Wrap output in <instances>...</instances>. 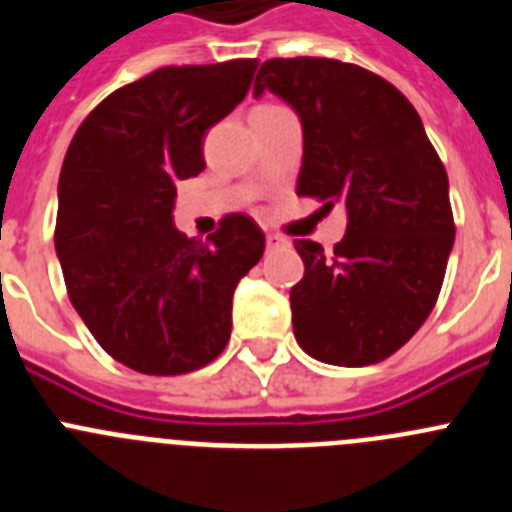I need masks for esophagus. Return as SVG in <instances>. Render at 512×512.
Masks as SVG:
<instances>
[{"label":"esophagus","mask_w":512,"mask_h":512,"mask_svg":"<svg viewBox=\"0 0 512 512\" xmlns=\"http://www.w3.org/2000/svg\"><path fill=\"white\" fill-rule=\"evenodd\" d=\"M279 246H284L282 235H274V233L266 235V248H279Z\"/></svg>","instance_id":"esophagus-1"}]
</instances>
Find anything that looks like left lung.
I'll list each match as a JSON object with an SVG mask.
<instances>
[{"mask_svg":"<svg viewBox=\"0 0 512 512\" xmlns=\"http://www.w3.org/2000/svg\"><path fill=\"white\" fill-rule=\"evenodd\" d=\"M264 92L302 122L300 197L346 205V235L325 253L295 241L305 277L292 287V328L323 364L366 366L418 333L454 246L449 176L420 115L390 81L333 58H271Z\"/></svg>","mask_w":512,"mask_h":512,"instance_id":"1","label":"left lung"}]
</instances>
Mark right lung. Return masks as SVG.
I'll return each instance as SVG.
<instances>
[{
	"label": "right lung",
	"mask_w": 512,
	"mask_h": 512,
	"mask_svg": "<svg viewBox=\"0 0 512 512\" xmlns=\"http://www.w3.org/2000/svg\"><path fill=\"white\" fill-rule=\"evenodd\" d=\"M256 69L235 58L153 71L102 99L63 158L56 253L71 305L140 374H187L223 354L235 287L264 256L251 217L228 215L202 243L171 215L176 184L205 169L202 138Z\"/></svg>",
	"instance_id": "add662e5"
}]
</instances>
